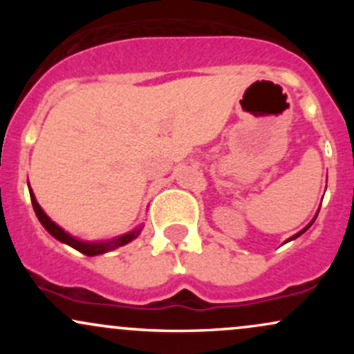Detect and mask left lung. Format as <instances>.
<instances>
[{
  "label": "left lung",
  "instance_id": "8db88e82",
  "mask_svg": "<svg viewBox=\"0 0 354 354\" xmlns=\"http://www.w3.org/2000/svg\"><path fill=\"white\" fill-rule=\"evenodd\" d=\"M318 213H319V211H318ZM318 213H316V216H318ZM316 216L311 219V221H310V225H306V226H304V228H303L301 231H298V233H296V234H293V236H291V238H288V239H286V241H284V243H288V241H293V239H296V238H298V236H301V234L304 233V231H308V230H310V226L313 225V223H315V219H316Z\"/></svg>",
  "mask_w": 354,
  "mask_h": 354
}]
</instances>
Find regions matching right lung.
Here are the masks:
<instances>
[{"mask_svg":"<svg viewBox=\"0 0 354 354\" xmlns=\"http://www.w3.org/2000/svg\"><path fill=\"white\" fill-rule=\"evenodd\" d=\"M28 188H30L31 205H33V209H35L36 216H38L39 223H41V225H43V228L46 230L53 238H56V239H58V241L64 243V245L75 248L76 251H80V253H83V254H86V256L103 254V253H108V251L116 250V248H120V246L128 245V243H131L133 239H136L138 236H140L141 230H143V225H140V226H138V228H135L133 231H128V233L120 234V236H116V238H113V239H106V241H83V239L75 238V236H73V234L68 233V231H64L59 225H56V223L53 221V219L48 216L46 213H44L41 206H39V203L36 201V196H35L33 189H31L30 185H28Z\"/></svg>","mask_w":354,"mask_h":354,"instance_id":"right-lung-1","label":"right lung"}]
</instances>
